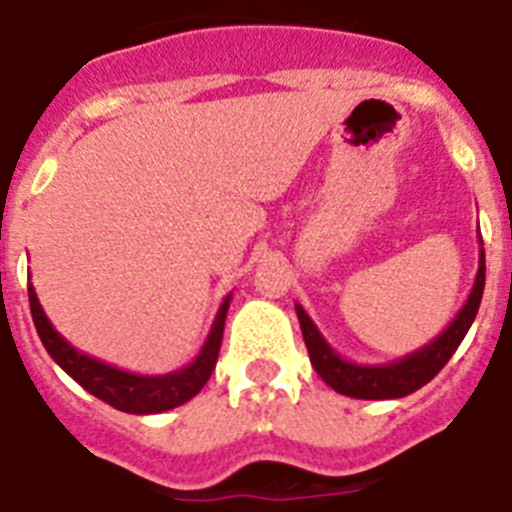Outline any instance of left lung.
<instances>
[{
	"instance_id": "left-lung-1",
	"label": "left lung",
	"mask_w": 512,
	"mask_h": 512,
	"mask_svg": "<svg viewBox=\"0 0 512 512\" xmlns=\"http://www.w3.org/2000/svg\"><path fill=\"white\" fill-rule=\"evenodd\" d=\"M484 247H481L479 255V273H476V281H473V289L465 299V305L460 307V313L452 318V323L444 328L442 334L436 336L434 342H429L421 350L410 352V355L394 360V363H381V365H363L352 363V360H344L339 352H334V347L323 339V334L318 331V326L313 323V318L305 313V307H297L299 328H302V336H305L307 355H310V363L318 371V376L326 381L334 392L347 394V397H355V400H400L407 394L418 392L421 386H426L436 373L442 371L447 360L455 355V350L460 347V342L468 334L473 318L479 313L481 294H484Z\"/></svg>"
}]
</instances>
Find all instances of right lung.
<instances>
[{
  "label": "right lung",
  "mask_w": 512,
  "mask_h": 512,
  "mask_svg": "<svg viewBox=\"0 0 512 512\" xmlns=\"http://www.w3.org/2000/svg\"><path fill=\"white\" fill-rule=\"evenodd\" d=\"M28 302H31L33 326L39 331L41 344L47 347V352L62 371L68 373L70 378H76L86 392L112 405L115 410L134 415H152L184 405L207 384V378H210L215 363H218L231 294L223 299V305H220L218 315H215L213 328H210V334H207L199 355L186 368L165 373V376H141V373L123 371V368L102 363L97 357L83 355L73 344L65 342V336L57 334V328L49 323L47 313L39 305V297L33 292V286H28Z\"/></svg>",
  "instance_id": "add662e5"
}]
</instances>
